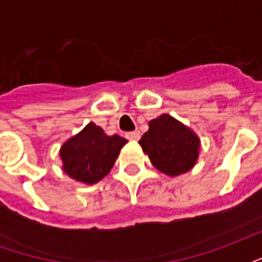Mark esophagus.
Masks as SVG:
<instances>
[{
  "mask_svg": "<svg viewBox=\"0 0 262 262\" xmlns=\"http://www.w3.org/2000/svg\"><path fill=\"white\" fill-rule=\"evenodd\" d=\"M126 139L130 140V142H137L140 139V133L139 132H130V133H126Z\"/></svg>",
  "mask_w": 262,
  "mask_h": 262,
  "instance_id": "obj_1",
  "label": "esophagus"
}]
</instances>
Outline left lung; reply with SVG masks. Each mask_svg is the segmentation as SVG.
I'll return each instance as SVG.
<instances>
[{"instance_id": "1", "label": "left lung", "mask_w": 262, "mask_h": 262, "mask_svg": "<svg viewBox=\"0 0 262 262\" xmlns=\"http://www.w3.org/2000/svg\"><path fill=\"white\" fill-rule=\"evenodd\" d=\"M139 144L151 164L168 177H178L192 170L201 153L199 136L168 114L148 122V130Z\"/></svg>"}]
</instances>
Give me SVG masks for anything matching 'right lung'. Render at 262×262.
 <instances>
[{
	"label": "right lung",
	"instance_id": "obj_1",
	"mask_svg": "<svg viewBox=\"0 0 262 262\" xmlns=\"http://www.w3.org/2000/svg\"><path fill=\"white\" fill-rule=\"evenodd\" d=\"M127 140L108 136L94 122L71 136L60 147L61 170L75 181L94 185L109 174Z\"/></svg>",
	"mask_w": 262,
	"mask_h": 262
}]
</instances>
